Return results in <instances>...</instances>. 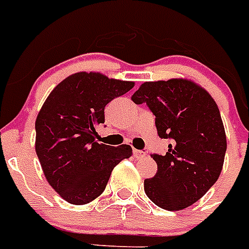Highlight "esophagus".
I'll use <instances>...</instances> for the list:
<instances>
[{"mask_svg": "<svg viewBox=\"0 0 249 249\" xmlns=\"http://www.w3.org/2000/svg\"><path fill=\"white\" fill-rule=\"evenodd\" d=\"M133 154H134L135 158H143L145 156V150H139V149H133Z\"/></svg>", "mask_w": 249, "mask_h": 249, "instance_id": "obj_1", "label": "esophagus"}]
</instances>
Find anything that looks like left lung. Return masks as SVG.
<instances>
[{"instance_id":"left-lung-1","label":"left lung","mask_w":249,"mask_h":249,"mask_svg":"<svg viewBox=\"0 0 249 249\" xmlns=\"http://www.w3.org/2000/svg\"><path fill=\"white\" fill-rule=\"evenodd\" d=\"M131 100L149 107L160 138L171 141L166 153L152 154L158 171L144 179V191L171 212L192 205L216 182L224 163L227 137L218 106L186 79L144 82Z\"/></svg>"}]
</instances>
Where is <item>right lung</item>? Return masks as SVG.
<instances>
[{
    "label": "right lung",
    "instance_id": "obj_1",
    "mask_svg": "<svg viewBox=\"0 0 249 249\" xmlns=\"http://www.w3.org/2000/svg\"><path fill=\"white\" fill-rule=\"evenodd\" d=\"M133 86L79 72L62 81L44 102L35 121V150L48 182L66 201L83 205L95 200L114 167L133 154L126 144L115 148L96 141L105 106Z\"/></svg>",
    "mask_w": 249,
    "mask_h": 249
}]
</instances>
